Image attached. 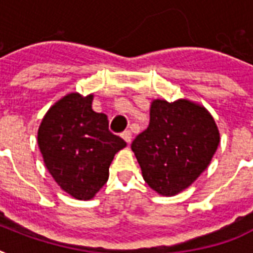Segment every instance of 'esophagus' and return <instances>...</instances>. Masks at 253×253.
Instances as JSON below:
<instances>
[{
	"label": "esophagus",
	"instance_id": "esophagus-1",
	"mask_svg": "<svg viewBox=\"0 0 253 253\" xmlns=\"http://www.w3.org/2000/svg\"><path fill=\"white\" fill-rule=\"evenodd\" d=\"M122 138L126 140V143H130L131 139H132V134H131V131H123L122 132Z\"/></svg>",
	"mask_w": 253,
	"mask_h": 253
}]
</instances>
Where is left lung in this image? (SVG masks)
<instances>
[{
  "label": "left lung",
  "instance_id": "left-lung-1",
  "mask_svg": "<svg viewBox=\"0 0 253 253\" xmlns=\"http://www.w3.org/2000/svg\"><path fill=\"white\" fill-rule=\"evenodd\" d=\"M218 144V127L204 106L188 99H155L150 125L131 148L150 188L162 196H174L208 168Z\"/></svg>",
  "mask_w": 253,
  "mask_h": 253
}]
</instances>
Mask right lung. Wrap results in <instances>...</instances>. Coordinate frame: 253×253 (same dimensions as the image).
I'll return each instance as SVG.
<instances>
[{
  "label": "right lung",
  "instance_id": "1",
  "mask_svg": "<svg viewBox=\"0 0 253 253\" xmlns=\"http://www.w3.org/2000/svg\"><path fill=\"white\" fill-rule=\"evenodd\" d=\"M93 94L69 93L49 107L38 130L44 164L64 192L90 200L106 184L114 155L126 142L109 130L103 113L91 109Z\"/></svg>",
  "mask_w": 253,
  "mask_h": 253
}]
</instances>
